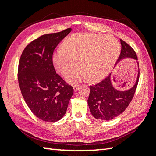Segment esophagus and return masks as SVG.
<instances>
[{
	"mask_svg": "<svg viewBox=\"0 0 156 156\" xmlns=\"http://www.w3.org/2000/svg\"><path fill=\"white\" fill-rule=\"evenodd\" d=\"M73 90H74V91H77V90H78V88H79V85H75V86H73Z\"/></svg>",
	"mask_w": 156,
	"mask_h": 156,
	"instance_id": "34e87169",
	"label": "esophagus"
}]
</instances>
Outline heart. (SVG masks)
<instances>
[{
	"label": "heart",
	"instance_id": "obj_1",
	"mask_svg": "<svg viewBox=\"0 0 156 156\" xmlns=\"http://www.w3.org/2000/svg\"><path fill=\"white\" fill-rule=\"evenodd\" d=\"M62 48L53 52L52 62L55 70L65 74L71 84L85 79L94 82L107 75L117 60L120 45L115 37L91 33H78L66 39ZM75 62H74V60Z\"/></svg>",
	"mask_w": 156,
	"mask_h": 156
}]
</instances>
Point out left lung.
<instances>
[{
	"label": "left lung",
	"instance_id": "obj_1",
	"mask_svg": "<svg viewBox=\"0 0 156 156\" xmlns=\"http://www.w3.org/2000/svg\"><path fill=\"white\" fill-rule=\"evenodd\" d=\"M121 44L122 51L116 65L125 58H132L136 60L138 66L137 79L131 88L127 90H119L112 85L111 81L112 73H110L107 78L99 83L90 86L88 106L91 115L97 119L111 120L122 114L130 104L137 88L140 76L137 55L131 47L122 39Z\"/></svg>",
	"mask_w": 156,
	"mask_h": 156
}]
</instances>
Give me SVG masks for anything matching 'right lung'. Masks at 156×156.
I'll return each instance as SVG.
<instances>
[{"mask_svg":"<svg viewBox=\"0 0 156 156\" xmlns=\"http://www.w3.org/2000/svg\"><path fill=\"white\" fill-rule=\"evenodd\" d=\"M71 28L44 34L27 46L21 54L18 80L25 102L44 122L60 120L66 112L73 89L62 78L52 62L53 51Z\"/></svg>","mask_w":156,"mask_h":156,"instance_id":"right-lung-1","label":"right lung"}]
</instances>
